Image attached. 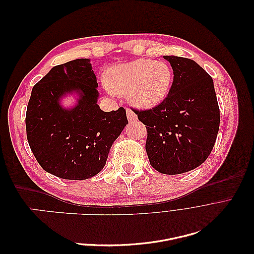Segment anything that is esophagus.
Instances as JSON below:
<instances>
[{
	"mask_svg": "<svg viewBox=\"0 0 254 254\" xmlns=\"http://www.w3.org/2000/svg\"><path fill=\"white\" fill-rule=\"evenodd\" d=\"M126 114H127V119H128V122H129V123H134V122L137 121L136 114H135L132 110L127 109V110H126Z\"/></svg>",
	"mask_w": 254,
	"mask_h": 254,
	"instance_id": "obj_1",
	"label": "esophagus"
}]
</instances>
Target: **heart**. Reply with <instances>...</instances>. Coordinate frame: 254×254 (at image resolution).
<instances>
[{"mask_svg":"<svg viewBox=\"0 0 254 254\" xmlns=\"http://www.w3.org/2000/svg\"><path fill=\"white\" fill-rule=\"evenodd\" d=\"M173 78L172 67L165 61L140 58L111 67L106 83L113 93L127 95L137 108L150 109L166 98Z\"/></svg>","mask_w":254,"mask_h":254,"instance_id":"heart-1","label":"heart"}]
</instances>
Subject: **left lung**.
Listing matches in <instances>:
<instances>
[{"label":"left lung","instance_id":"8db88e82","mask_svg":"<svg viewBox=\"0 0 254 254\" xmlns=\"http://www.w3.org/2000/svg\"><path fill=\"white\" fill-rule=\"evenodd\" d=\"M174 80L164 101L149 110H133L147 129L146 152L161 174L178 175L201 165L216 141L220 114L211 76L194 60L163 56Z\"/></svg>","mask_w":254,"mask_h":254}]
</instances>
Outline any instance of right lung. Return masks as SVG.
<instances>
[{"label": "right lung", "mask_w": 254, "mask_h": 254, "mask_svg": "<svg viewBox=\"0 0 254 254\" xmlns=\"http://www.w3.org/2000/svg\"><path fill=\"white\" fill-rule=\"evenodd\" d=\"M98 84L90 59L54 66L36 83L26 111L29 147L45 172L66 180H86L101 172L114 141L128 124L126 110L105 112L97 105ZM78 103L65 109L67 94Z\"/></svg>", "instance_id": "1"}]
</instances>
